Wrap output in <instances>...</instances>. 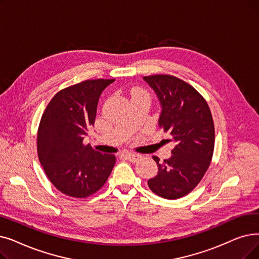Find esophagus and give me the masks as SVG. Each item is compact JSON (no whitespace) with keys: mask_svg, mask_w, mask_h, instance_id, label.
Returning a JSON list of instances; mask_svg holds the SVG:
<instances>
[{"mask_svg":"<svg viewBox=\"0 0 259 259\" xmlns=\"http://www.w3.org/2000/svg\"><path fill=\"white\" fill-rule=\"evenodd\" d=\"M123 156L126 157V160L130 161V162H137L138 160H140L141 155L138 153H133V152H127V153H123Z\"/></svg>","mask_w":259,"mask_h":259,"instance_id":"obj_1","label":"esophagus"}]
</instances>
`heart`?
I'll return each instance as SVG.
<instances>
[{"label": "heart", "mask_w": 259, "mask_h": 259, "mask_svg": "<svg viewBox=\"0 0 259 259\" xmlns=\"http://www.w3.org/2000/svg\"><path fill=\"white\" fill-rule=\"evenodd\" d=\"M139 95H145V94L142 91H140V90H133L132 97H136V96H139Z\"/></svg>", "instance_id": "1"}]
</instances>
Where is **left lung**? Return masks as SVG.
I'll list each match as a JSON object with an SVG mask.
<instances>
[{"label":"left lung","instance_id":"obj_1","mask_svg":"<svg viewBox=\"0 0 259 259\" xmlns=\"http://www.w3.org/2000/svg\"><path fill=\"white\" fill-rule=\"evenodd\" d=\"M160 102L159 127L176 146L169 159L153 156L157 175L148 180L152 192L165 199L181 198L198 185L210 164L215 129L205 99L185 81L170 75L143 77Z\"/></svg>","mask_w":259,"mask_h":259}]
</instances>
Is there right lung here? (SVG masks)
Listing matches in <instances>:
<instances>
[{
  "label": "right lung",
  "mask_w": 259,
  "mask_h": 259,
  "mask_svg": "<svg viewBox=\"0 0 259 259\" xmlns=\"http://www.w3.org/2000/svg\"><path fill=\"white\" fill-rule=\"evenodd\" d=\"M115 79L85 80L56 94L41 117L37 147L50 181L66 196L85 198L102 188L115 164L83 145L94 126L100 95Z\"/></svg>",
  "instance_id": "obj_1"
}]
</instances>
